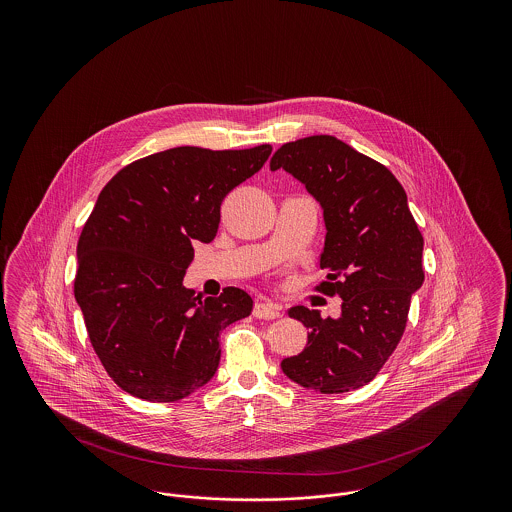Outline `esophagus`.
Returning a JSON list of instances; mask_svg holds the SVG:
<instances>
[{"mask_svg":"<svg viewBox=\"0 0 512 512\" xmlns=\"http://www.w3.org/2000/svg\"><path fill=\"white\" fill-rule=\"evenodd\" d=\"M253 315L257 318H263V320H274V318L282 317V309H280V305H276V303L259 301V303H255Z\"/></svg>","mask_w":512,"mask_h":512,"instance_id":"obj_1","label":"esophagus"}]
</instances>
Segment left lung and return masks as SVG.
Returning a JSON list of instances; mask_svg holds the SVG:
<instances>
[{"instance_id":"left-lung-1","label":"left lung","mask_w":512,"mask_h":512,"mask_svg":"<svg viewBox=\"0 0 512 512\" xmlns=\"http://www.w3.org/2000/svg\"><path fill=\"white\" fill-rule=\"evenodd\" d=\"M284 169L322 209L326 238L320 292L340 295L341 315L315 309L288 315L309 328L307 347L282 361L295 384L343 393L368 384L401 340L411 297L424 282V240L407 194L384 165L334 136H309L280 147L270 171Z\"/></svg>"}]
</instances>
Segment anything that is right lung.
<instances>
[{
    "mask_svg": "<svg viewBox=\"0 0 512 512\" xmlns=\"http://www.w3.org/2000/svg\"><path fill=\"white\" fill-rule=\"evenodd\" d=\"M272 147H172L117 172L76 245L74 299L101 365L121 390L172 403L217 372L220 332L249 317L240 288L219 297L182 286L194 242L217 236L220 203L267 163Z\"/></svg>",
    "mask_w": 512,
    "mask_h": 512,
    "instance_id": "right-lung-1",
    "label": "right lung"
}]
</instances>
